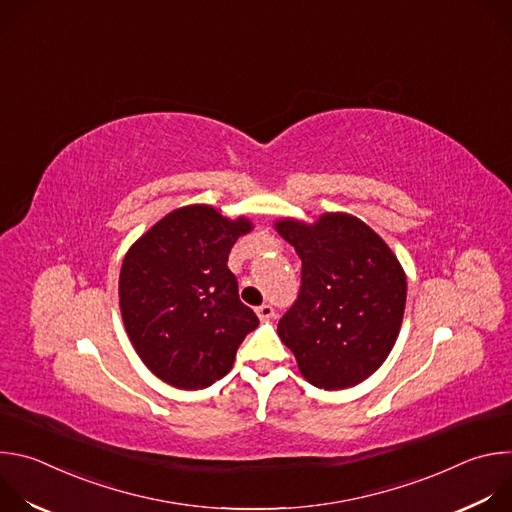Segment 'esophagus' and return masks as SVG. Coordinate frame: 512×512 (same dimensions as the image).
<instances>
[{
    "mask_svg": "<svg viewBox=\"0 0 512 512\" xmlns=\"http://www.w3.org/2000/svg\"><path fill=\"white\" fill-rule=\"evenodd\" d=\"M255 312H257V316H259L261 320H271V318L275 316V310H273L271 304H263V306H259Z\"/></svg>",
    "mask_w": 512,
    "mask_h": 512,
    "instance_id": "34e87169",
    "label": "esophagus"
}]
</instances>
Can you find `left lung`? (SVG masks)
<instances>
[{
	"instance_id": "8db88e82",
	"label": "left lung",
	"mask_w": 512,
	"mask_h": 512,
	"mask_svg": "<svg viewBox=\"0 0 512 512\" xmlns=\"http://www.w3.org/2000/svg\"><path fill=\"white\" fill-rule=\"evenodd\" d=\"M302 259L298 300L277 324L314 387L338 391L369 379L389 356L403 322L407 281L387 243L350 214L318 223L279 221Z\"/></svg>"
}]
</instances>
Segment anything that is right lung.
Here are the masks:
<instances>
[{
    "mask_svg": "<svg viewBox=\"0 0 512 512\" xmlns=\"http://www.w3.org/2000/svg\"><path fill=\"white\" fill-rule=\"evenodd\" d=\"M249 231L245 218L229 221L212 206L192 204L164 216L125 255V330L145 367L168 385L194 391L223 379L259 326L227 267L235 241Z\"/></svg>",
    "mask_w": 512,
    "mask_h": 512,
    "instance_id": "add662e5",
    "label": "right lung"
}]
</instances>
